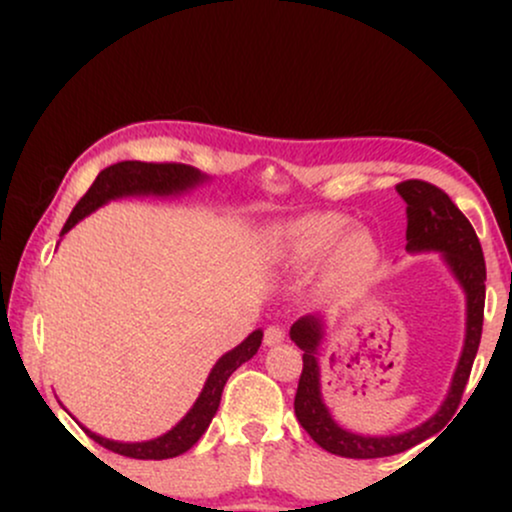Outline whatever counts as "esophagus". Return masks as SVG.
I'll list each match as a JSON object with an SVG mask.
<instances>
[{"label": "esophagus", "instance_id": "esophagus-1", "mask_svg": "<svg viewBox=\"0 0 512 512\" xmlns=\"http://www.w3.org/2000/svg\"><path fill=\"white\" fill-rule=\"evenodd\" d=\"M286 339V330L284 327H279V325H269L267 330H264V344L267 346H276V344H281Z\"/></svg>", "mask_w": 512, "mask_h": 512}]
</instances>
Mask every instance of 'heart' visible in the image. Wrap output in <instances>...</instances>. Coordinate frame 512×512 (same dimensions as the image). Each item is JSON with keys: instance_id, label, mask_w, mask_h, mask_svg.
Segmentation results:
<instances>
[{"instance_id": "1", "label": "heart", "mask_w": 512, "mask_h": 512, "mask_svg": "<svg viewBox=\"0 0 512 512\" xmlns=\"http://www.w3.org/2000/svg\"><path fill=\"white\" fill-rule=\"evenodd\" d=\"M351 221L342 214H313L284 228L281 243L296 264L325 260L332 249V276L339 284H361L380 260L378 240L366 228L349 231Z\"/></svg>"}]
</instances>
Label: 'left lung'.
<instances>
[{"label": "left lung", "mask_w": 512, "mask_h": 512, "mask_svg": "<svg viewBox=\"0 0 512 512\" xmlns=\"http://www.w3.org/2000/svg\"><path fill=\"white\" fill-rule=\"evenodd\" d=\"M397 192L407 202V250H440L448 260L450 269L460 279L464 293H467V339L457 363L455 378H452L448 399L433 419L426 424L411 428L399 436H358L334 424V419L322 404L320 397V368H317V346L322 339V322L320 317H301L293 322L291 339L298 349L303 351V370L298 380L296 409L298 424H301L308 436L320 445L322 450L332 455L351 457V460H373V457H387L404 452L421 440H426L433 433L452 419L464 387H467L469 373H472L474 356H477L481 342V325H484V298H486V264L484 252H481L479 238L474 233L472 223L455 202L445 195L443 190L426 180H404L397 185Z\"/></svg>", "instance_id": "8db88e82"}]
</instances>
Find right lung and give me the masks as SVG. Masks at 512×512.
Wrapping results in <instances>:
<instances>
[{
  "label": "right lung",
  "mask_w": 512,
  "mask_h": 512,
  "mask_svg": "<svg viewBox=\"0 0 512 512\" xmlns=\"http://www.w3.org/2000/svg\"><path fill=\"white\" fill-rule=\"evenodd\" d=\"M204 175L197 168L185 166V163H144V161H120L108 166L98 173V178L93 180V185L88 187V192L79 199L72 214H69L67 223L62 228V236L69 228L76 226L84 216L91 214L93 209H98L108 199L125 197V195H175V192L187 190V187H195L197 182H202ZM262 344V332L255 330L245 339L243 344H238L236 349L228 351L226 356H221L216 361V366L211 368L207 385H204L202 395L197 397L195 407L187 411L185 419L180 421L173 431H168L166 436L146 440V443H115V440L101 438L96 433L86 431L88 436L96 440L103 448L117 452V455L134 457V460H168V457H178L182 452H187L192 445L202 438V433L207 431L211 419H214L216 409H219L221 392L226 380L231 378V373L236 368L243 366L245 361H250L257 354Z\"/></svg>",
  "instance_id": "add662e5"
}]
</instances>
